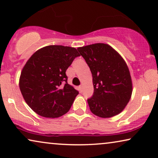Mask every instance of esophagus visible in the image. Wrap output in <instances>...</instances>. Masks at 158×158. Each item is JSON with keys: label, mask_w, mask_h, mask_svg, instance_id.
<instances>
[{"label": "esophagus", "mask_w": 158, "mask_h": 158, "mask_svg": "<svg viewBox=\"0 0 158 158\" xmlns=\"http://www.w3.org/2000/svg\"><path fill=\"white\" fill-rule=\"evenodd\" d=\"M79 89H80V90H81V92L83 91V85H80V86H79Z\"/></svg>", "instance_id": "esophagus-1"}]
</instances>
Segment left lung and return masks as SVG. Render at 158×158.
I'll return each instance as SVG.
<instances>
[{
    "label": "left lung",
    "instance_id": "1",
    "mask_svg": "<svg viewBox=\"0 0 158 158\" xmlns=\"http://www.w3.org/2000/svg\"><path fill=\"white\" fill-rule=\"evenodd\" d=\"M77 50L92 73L94 92L88 100L90 111L101 118L120 114L132 94V81L126 62L104 43L78 47Z\"/></svg>",
    "mask_w": 158,
    "mask_h": 158
}]
</instances>
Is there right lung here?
<instances>
[{
    "instance_id": "right-lung-1",
    "label": "right lung",
    "mask_w": 158,
    "mask_h": 158,
    "mask_svg": "<svg viewBox=\"0 0 158 158\" xmlns=\"http://www.w3.org/2000/svg\"><path fill=\"white\" fill-rule=\"evenodd\" d=\"M78 56L74 47L49 45L26 62L19 88L26 103L38 115L54 118L70 110L78 91L68 83L65 72Z\"/></svg>"
}]
</instances>
